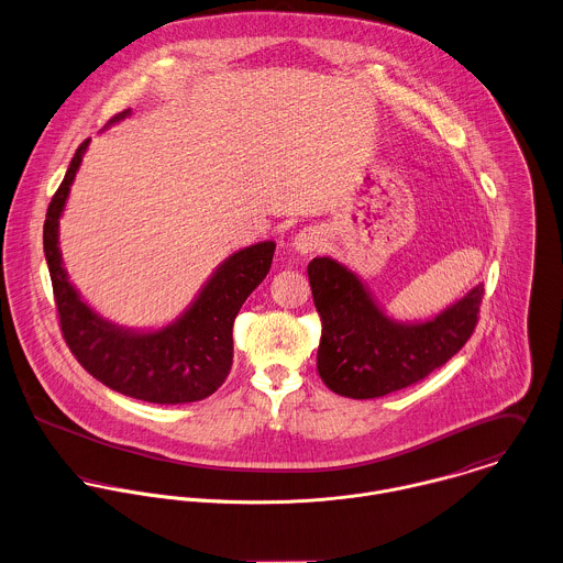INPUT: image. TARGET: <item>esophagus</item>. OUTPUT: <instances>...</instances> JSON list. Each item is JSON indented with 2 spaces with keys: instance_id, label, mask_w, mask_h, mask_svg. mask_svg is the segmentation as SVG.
I'll list each match as a JSON object with an SVG mask.
<instances>
[{
  "instance_id": "esophagus-1",
  "label": "esophagus",
  "mask_w": 563,
  "mask_h": 563,
  "mask_svg": "<svg viewBox=\"0 0 563 563\" xmlns=\"http://www.w3.org/2000/svg\"><path fill=\"white\" fill-rule=\"evenodd\" d=\"M324 232L320 228H302L296 236H294V250L302 256L318 252L324 245Z\"/></svg>"
}]
</instances>
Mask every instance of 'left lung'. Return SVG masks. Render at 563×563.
<instances>
[{"instance_id": "obj_1", "label": "left lung", "mask_w": 563, "mask_h": 563, "mask_svg": "<svg viewBox=\"0 0 563 563\" xmlns=\"http://www.w3.org/2000/svg\"><path fill=\"white\" fill-rule=\"evenodd\" d=\"M322 322L318 373L338 395L375 399L404 390L450 362L472 338L483 283L423 322L390 318L362 278L331 256L307 267Z\"/></svg>"}]
</instances>
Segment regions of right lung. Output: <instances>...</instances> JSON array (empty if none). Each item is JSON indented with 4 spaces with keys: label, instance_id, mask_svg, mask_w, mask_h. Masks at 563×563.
I'll list each match as a JSON object with an SVG mask.
<instances>
[{
    "label": "right lung",
    "instance_id": "obj_1",
    "mask_svg": "<svg viewBox=\"0 0 563 563\" xmlns=\"http://www.w3.org/2000/svg\"><path fill=\"white\" fill-rule=\"evenodd\" d=\"M129 113L131 109L113 115L109 124ZM87 146L89 140L76 148L43 223V252L63 338L78 364L120 395L164 406L201 401L230 375L234 318L267 276L276 243L261 241L230 254L166 327L126 329L102 318L69 283L58 247V219Z\"/></svg>",
    "mask_w": 563,
    "mask_h": 563
}]
</instances>
